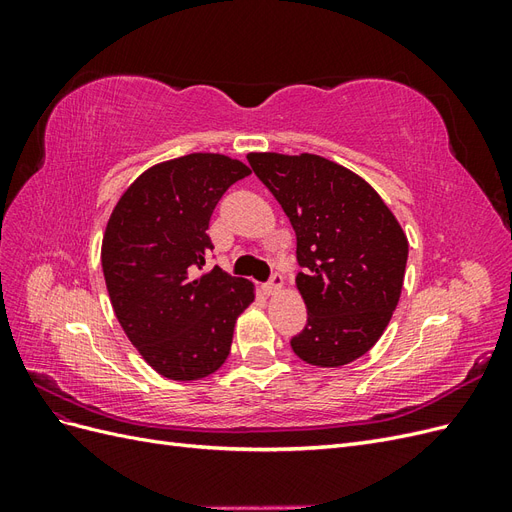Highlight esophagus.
<instances>
[{"label":"esophagus","instance_id":"1","mask_svg":"<svg viewBox=\"0 0 512 512\" xmlns=\"http://www.w3.org/2000/svg\"><path fill=\"white\" fill-rule=\"evenodd\" d=\"M282 288H284V275L277 273V271L271 275V280H269L265 286H262V290H265V294H277Z\"/></svg>","mask_w":512,"mask_h":512}]
</instances>
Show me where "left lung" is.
Segmentation results:
<instances>
[{"label": "left lung", "mask_w": 512, "mask_h": 512, "mask_svg": "<svg viewBox=\"0 0 512 512\" xmlns=\"http://www.w3.org/2000/svg\"><path fill=\"white\" fill-rule=\"evenodd\" d=\"M256 177L297 235L305 329L290 339L309 365L342 367L374 346L404 286L408 239L371 185L314 153H250Z\"/></svg>", "instance_id": "left-lung-1"}]
</instances>
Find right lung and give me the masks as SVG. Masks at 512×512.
<instances>
[{
    "label": "right lung",
    "instance_id": "obj_1",
    "mask_svg": "<svg viewBox=\"0 0 512 512\" xmlns=\"http://www.w3.org/2000/svg\"><path fill=\"white\" fill-rule=\"evenodd\" d=\"M222 153L151 166L123 192L102 239V271L115 316L132 346L168 380L218 371L254 286L220 267L203 271L215 205L250 175Z\"/></svg>",
    "mask_w": 512,
    "mask_h": 512
}]
</instances>
